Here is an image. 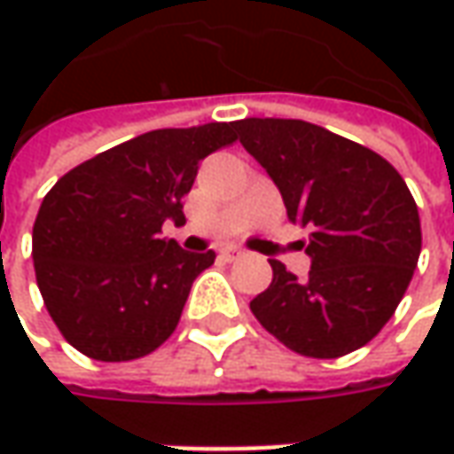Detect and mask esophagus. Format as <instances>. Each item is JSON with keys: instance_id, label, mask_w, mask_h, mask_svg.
Segmentation results:
<instances>
[{"instance_id": "esophagus-1", "label": "esophagus", "mask_w": 454, "mask_h": 454, "mask_svg": "<svg viewBox=\"0 0 454 454\" xmlns=\"http://www.w3.org/2000/svg\"><path fill=\"white\" fill-rule=\"evenodd\" d=\"M219 254H222L224 260H230V262H232V260H239V257H242L245 253H242V250H239L237 245H224V247L219 250Z\"/></svg>"}]
</instances>
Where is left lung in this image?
Wrapping results in <instances>:
<instances>
[{"mask_svg": "<svg viewBox=\"0 0 454 454\" xmlns=\"http://www.w3.org/2000/svg\"><path fill=\"white\" fill-rule=\"evenodd\" d=\"M237 138L280 189L288 219L310 230V270L270 260L254 318L301 356L339 358L366 346L404 298L422 227L404 179L376 151L295 118H245Z\"/></svg>", "mask_w": 454, "mask_h": 454, "instance_id": "8db88e82", "label": "left lung"}]
</instances>
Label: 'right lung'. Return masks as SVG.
<instances>
[{
    "label": "right lung",
    "instance_id": "right-lung-1",
    "mask_svg": "<svg viewBox=\"0 0 454 454\" xmlns=\"http://www.w3.org/2000/svg\"><path fill=\"white\" fill-rule=\"evenodd\" d=\"M235 138V123L141 133L70 168L47 192L32 227L37 288L80 354L131 361L174 333L215 250L186 253L161 227L184 224L182 200L200 161Z\"/></svg>",
    "mask_w": 454,
    "mask_h": 454
}]
</instances>
